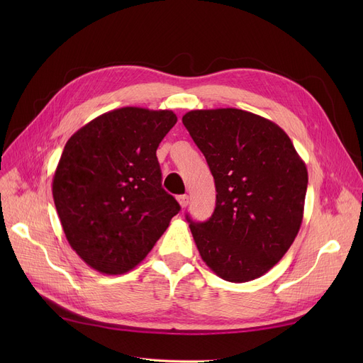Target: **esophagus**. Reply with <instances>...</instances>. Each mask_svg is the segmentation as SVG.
Segmentation results:
<instances>
[{
    "label": "esophagus",
    "instance_id": "esophagus-1",
    "mask_svg": "<svg viewBox=\"0 0 363 363\" xmlns=\"http://www.w3.org/2000/svg\"><path fill=\"white\" fill-rule=\"evenodd\" d=\"M188 201H189V199H188V196H186V194H184V196H178V203H179V206H181L182 208L188 206Z\"/></svg>",
    "mask_w": 363,
    "mask_h": 363
}]
</instances>
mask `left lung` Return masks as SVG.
<instances>
[{
	"label": "left lung",
	"instance_id": "obj_1",
	"mask_svg": "<svg viewBox=\"0 0 363 363\" xmlns=\"http://www.w3.org/2000/svg\"><path fill=\"white\" fill-rule=\"evenodd\" d=\"M216 186L211 219L186 215L201 259L218 277L247 282L282 259L303 220L308 169L277 123L240 108L182 116Z\"/></svg>",
	"mask_w": 363,
	"mask_h": 363
}]
</instances>
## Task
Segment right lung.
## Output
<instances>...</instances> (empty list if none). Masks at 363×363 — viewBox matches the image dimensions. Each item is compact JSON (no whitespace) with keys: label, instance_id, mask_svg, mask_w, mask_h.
<instances>
[{"label":"right lung","instance_id":"right-lung-1","mask_svg":"<svg viewBox=\"0 0 363 363\" xmlns=\"http://www.w3.org/2000/svg\"><path fill=\"white\" fill-rule=\"evenodd\" d=\"M178 118L122 107L76 130L52 178L72 249L92 269L121 275L145 259L181 207L162 186L156 150Z\"/></svg>","mask_w":363,"mask_h":363}]
</instances>
